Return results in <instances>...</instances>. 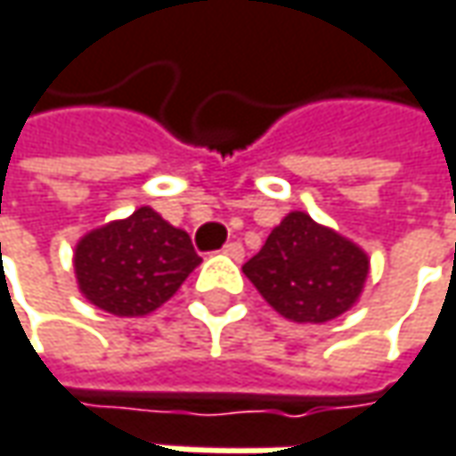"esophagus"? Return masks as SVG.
<instances>
[{"instance_id": "esophagus-1", "label": "esophagus", "mask_w": 456, "mask_h": 456, "mask_svg": "<svg viewBox=\"0 0 456 456\" xmlns=\"http://www.w3.org/2000/svg\"><path fill=\"white\" fill-rule=\"evenodd\" d=\"M223 255L231 256V259H236V262H241V259H244V247H241L239 241H231V244H225V247H223Z\"/></svg>"}]
</instances>
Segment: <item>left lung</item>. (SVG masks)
<instances>
[{
  "instance_id": "1",
  "label": "left lung",
  "mask_w": 456,
  "mask_h": 456,
  "mask_svg": "<svg viewBox=\"0 0 456 456\" xmlns=\"http://www.w3.org/2000/svg\"><path fill=\"white\" fill-rule=\"evenodd\" d=\"M370 256L307 212H289L247 265L262 299L291 322H328L352 310L365 289Z\"/></svg>"
}]
</instances>
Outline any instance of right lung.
I'll list each match as a JSON object with an SVG mask.
<instances>
[{
  "label": "right lung",
  "instance_id": "add662e5",
  "mask_svg": "<svg viewBox=\"0 0 456 456\" xmlns=\"http://www.w3.org/2000/svg\"><path fill=\"white\" fill-rule=\"evenodd\" d=\"M200 262L189 233L151 207L88 231L73 249L78 291L115 317L154 313Z\"/></svg>",
  "mask_w": 456,
  "mask_h": 456
}]
</instances>
